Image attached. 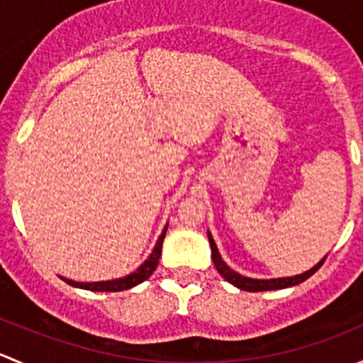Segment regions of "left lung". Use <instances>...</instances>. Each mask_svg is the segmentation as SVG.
Here are the masks:
<instances>
[{
	"label": "left lung",
	"mask_w": 363,
	"mask_h": 363,
	"mask_svg": "<svg viewBox=\"0 0 363 363\" xmlns=\"http://www.w3.org/2000/svg\"><path fill=\"white\" fill-rule=\"evenodd\" d=\"M208 244H211V251H212V262H214L216 269H218V272L221 274L223 277H225L228 283H232L233 286L240 288V290L244 291H269V290H281V288H288V286H295V284H300L303 283L306 279H309L311 276H313L314 272H316L318 269H320L321 265L325 263V259H327V256H325L323 259H321L320 263H318L316 267H313L311 270H307V272L300 274V276H294V277H281V279H250V277H242L239 276L237 272H233L230 267H226V263L223 262L221 256H219L218 252V247H216L214 240H212L211 233H208Z\"/></svg>",
	"instance_id": "1"
}]
</instances>
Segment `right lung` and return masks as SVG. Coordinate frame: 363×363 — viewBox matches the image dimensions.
<instances>
[{"instance_id": "obj_1", "label": "right lung", "mask_w": 363, "mask_h": 363, "mask_svg": "<svg viewBox=\"0 0 363 363\" xmlns=\"http://www.w3.org/2000/svg\"><path fill=\"white\" fill-rule=\"evenodd\" d=\"M164 233H167V228H164L163 233H161V237L158 239V242H156V247H155V251L151 252V256H149V258L145 259V262L142 263V265L138 267L133 274H130V276L121 277V279H116V281H101V283H75V281H69V279H65V281H67L68 284H72V286L84 288V290H91V291L130 290V288L144 283V281L147 279V277L156 270V267H158V262L161 258V246H163Z\"/></svg>"}]
</instances>
